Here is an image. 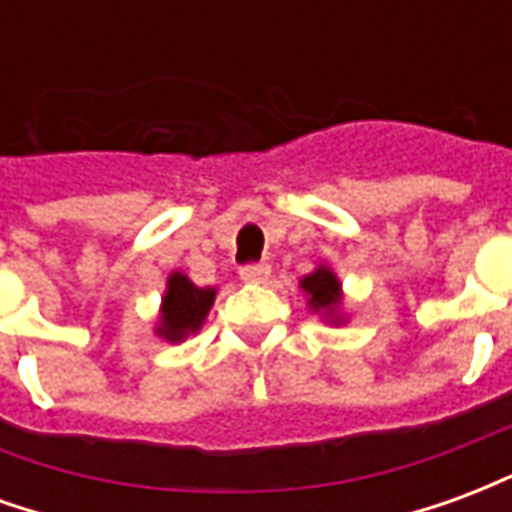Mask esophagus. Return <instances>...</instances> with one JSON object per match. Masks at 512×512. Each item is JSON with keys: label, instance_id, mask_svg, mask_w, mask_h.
Returning <instances> with one entry per match:
<instances>
[{"label": "esophagus", "instance_id": "esophagus-1", "mask_svg": "<svg viewBox=\"0 0 512 512\" xmlns=\"http://www.w3.org/2000/svg\"><path fill=\"white\" fill-rule=\"evenodd\" d=\"M271 277V266L268 263H246L241 266V279L244 282H252V285H263Z\"/></svg>", "mask_w": 512, "mask_h": 512}]
</instances>
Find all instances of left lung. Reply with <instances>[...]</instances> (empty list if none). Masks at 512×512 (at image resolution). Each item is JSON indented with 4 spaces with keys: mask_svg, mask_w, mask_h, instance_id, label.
Returning <instances> with one entry per match:
<instances>
[{
    "mask_svg": "<svg viewBox=\"0 0 512 512\" xmlns=\"http://www.w3.org/2000/svg\"><path fill=\"white\" fill-rule=\"evenodd\" d=\"M343 285H340V279L334 274L332 268L318 266L312 274L301 279V290L310 296V310L312 312H321L323 318L329 323H343L340 318V301H343Z\"/></svg>",
    "mask_w": 512,
    "mask_h": 512,
    "instance_id": "8db88e82",
    "label": "left lung"
}]
</instances>
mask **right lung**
<instances>
[{"instance_id":"1","label":"right lung","mask_w":512,"mask_h":512,"mask_svg":"<svg viewBox=\"0 0 512 512\" xmlns=\"http://www.w3.org/2000/svg\"><path fill=\"white\" fill-rule=\"evenodd\" d=\"M213 299H216V288H197L180 271L169 274L156 334L167 343H183L189 334L200 332L205 315L213 307Z\"/></svg>"}]
</instances>
